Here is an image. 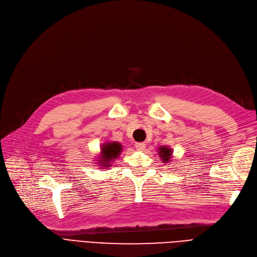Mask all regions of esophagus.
Returning <instances> with one entry per match:
<instances>
[{
    "instance_id": "1",
    "label": "esophagus",
    "mask_w": 257,
    "mask_h": 257,
    "mask_svg": "<svg viewBox=\"0 0 257 257\" xmlns=\"http://www.w3.org/2000/svg\"><path fill=\"white\" fill-rule=\"evenodd\" d=\"M136 148L139 151H143L145 148V144L144 143H136Z\"/></svg>"
}]
</instances>
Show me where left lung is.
Returning <instances> with one entry per match:
<instances>
[{"mask_svg":"<svg viewBox=\"0 0 257 257\" xmlns=\"http://www.w3.org/2000/svg\"><path fill=\"white\" fill-rule=\"evenodd\" d=\"M159 155L164 162H169L171 156H172V151L167 146H162L159 150Z\"/></svg>","mask_w":257,"mask_h":257,"instance_id":"8db88e82","label":"left lung"}]
</instances>
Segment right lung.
<instances>
[{"mask_svg":"<svg viewBox=\"0 0 257 257\" xmlns=\"http://www.w3.org/2000/svg\"><path fill=\"white\" fill-rule=\"evenodd\" d=\"M121 152V145L116 142L106 143L101 148V156H100V164L102 167H111V162L116 159L118 155H120ZM100 167V165H99Z\"/></svg>","mask_w":257,"mask_h":257,"instance_id":"obj_1","label":"right lung"}]
</instances>
